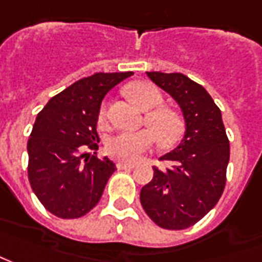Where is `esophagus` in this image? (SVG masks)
<instances>
[{
  "instance_id": "esophagus-1",
  "label": "esophagus",
  "mask_w": 262,
  "mask_h": 262,
  "mask_svg": "<svg viewBox=\"0 0 262 262\" xmlns=\"http://www.w3.org/2000/svg\"><path fill=\"white\" fill-rule=\"evenodd\" d=\"M117 167H118V170H133L135 166L134 164H129V163H121L119 161L118 164H117Z\"/></svg>"
}]
</instances>
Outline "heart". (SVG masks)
<instances>
[{"instance_id": "obj_1", "label": "heart", "mask_w": 262, "mask_h": 262, "mask_svg": "<svg viewBox=\"0 0 262 262\" xmlns=\"http://www.w3.org/2000/svg\"><path fill=\"white\" fill-rule=\"evenodd\" d=\"M128 98L135 103L137 108L144 112H148L145 117V125L148 129L141 131H122L111 137L106 141V152L112 159L135 163L143 157L144 152L151 148L154 137L157 143L163 147L174 144L183 134V119L182 117L168 108H160L164 99L159 89L151 83L137 82L125 89ZM105 106L101 110V118L105 117Z\"/></svg>"}]
</instances>
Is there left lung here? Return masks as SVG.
Instances as JSON below:
<instances>
[{
	"label": "left lung",
	"instance_id": "1",
	"mask_svg": "<svg viewBox=\"0 0 262 262\" xmlns=\"http://www.w3.org/2000/svg\"><path fill=\"white\" fill-rule=\"evenodd\" d=\"M156 85L180 106L186 122L183 140L160 160L168 167H152L151 182L140 201L154 224L164 229H186L199 222L221 199L229 163V140L221 110L199 83L183 73L147 72Z\"/></svg>",
	"mask_w": 262,
	"mask_h": 262
}]
</instances>
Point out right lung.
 Listing matches in <instances>:
<instances>
[{"label":"right lung","instance_id":"obj_1","mask_svg":"<svg viewBox=\"0 0 262 262\" xmlns=\"http://www.w3.org/2000/svg\"><path fill=\"white\" fill-rule=\"evenodd\" d=\"M131 75L95 73L80 79L38 112L27 143L29 180L37 199L54 216L86 215L117 170L108 157H96V122L105 95Z\"/></svg>","mask_w":262,"mask_h":262}]
</instances>
